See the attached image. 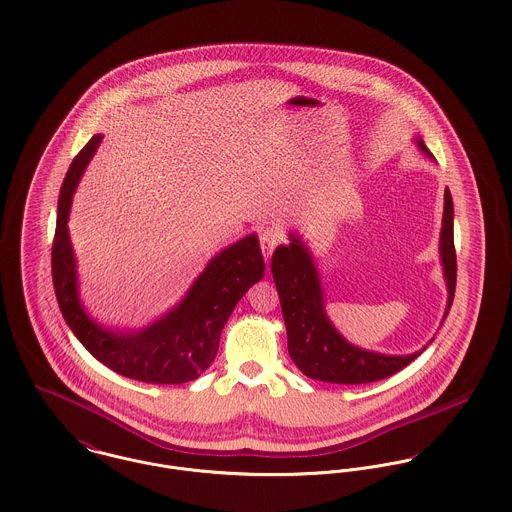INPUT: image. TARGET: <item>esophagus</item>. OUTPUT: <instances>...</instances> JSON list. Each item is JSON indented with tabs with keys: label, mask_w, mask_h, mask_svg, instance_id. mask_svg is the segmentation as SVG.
<instances>
[{
	"label": "esophagus",
	"mask_w": 512,
	"mask_h": 512,
	"mask_svg": "<svg viewBox=\"0 0 512 512\" xmlns=\"http://www.w3.org/2000/svg\"><path fill=\"white\" fill-rule=\"evenodd\" d=\"M259 241H261V249H263V255L265 259L269 261L275 247L283 241V233L277 226H265V228L259 229Z\"/></svg>",
	"instance_id": "obj_1"
}]
</instances>
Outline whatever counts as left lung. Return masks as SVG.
Segmentation results:
<instances>
[{
  "mask_svg": "<svg viewBox=\"0 0 512 512\" xmlns=\"http://www.w3.org/2000/svg\"><path fill=\"white\" fill-rule=\"evenodd\" d=\"M418 151L434 161L420 137H414ZM440 261L448 286V302L442 324L452 308L455 292L454 202L446 188L444 218L440 231ZM273 279L283 308L288 353L294 365L310 379L338 385H361L387 379L414 361L426 347L414 353L391 355L363 349L345 340L326 312V296L316 259L296 231L288 233V243L275 249L271 261ZM440 324V326H442Z\"/></svg>",
  "mask_w": 512,
  "mask_h": 512,
  "instance_id": "obj_1",
  "label": "left lung"
}]
</instances>
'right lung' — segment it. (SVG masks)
I'll return each instance as SVG.
<instances>
[{"mask_svg": "<svg viewBox=\"0 0 512 512\" xmlns=\"http://www.w3.org/2000/svg\"><path fill=\"white\" fill-rule=\"evenodd\" d=\"M102 139V133L94 135L74 157L58 196L53 283L60 312L80 343L115 373L157 385L194 381L212 365L235 304L265 275L259 237L249 233L216 253L184 298L151 324L104 326L80 298L76 255L68 233L74 192Z\"/></svg>", "mask_w": 512, "mask_h": 512, "instance_id": "right-lung-1", "label": "right lung"}]
</instances>
